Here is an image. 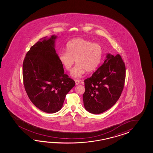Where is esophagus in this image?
I'll return each instance as SVG.
<instances>
[{
  "instance_id": "34e87169",
  "label": "esophagus",
  "mask_w": 153,
  "mask_h": 153,
  "mask_svg": "<svg viewBox=\"0 0 153 153\" xmlns=\"http://www.w3.org/2000/svg\"><path fill=\"white\" fill-rule=\"evenodd\" d=\"M75 85H78L80 84V81H79V80H75Z\"/></svg>"
}]
</instances>
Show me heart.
Listing matches in <instances>:
<instances>
[{"label":"heart","instance_id":"obj_1","mask_svg":"<svg viewBox=\"0 0 153 153\" xmlns=\"http://www.w3.org/2000/svg\"><path fill=\"white\" fill-rule=\"evenodd\" d=\"M67 52L59 54V62L67 71H71L74 62L77 63L71 73L73 78H79L85 74L94 71L100 65L103 55L102 46L83 38H75L66 46Z\"/></svg>","mask_w":153,"mask_h":153}]
</instances>
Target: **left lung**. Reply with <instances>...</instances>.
<instances>
[{"mask_svg":"<svg viewBox=\"0 0 153 153\" xmlns=\"http://www.w3.org/2000/svg\"><path fill=\"white\" fill-rule=\"evenodd\" d=\"M125 76V65L120 55L107 53L101 67L84 80L82 97L85 109L98 114L112 107L120 97Z\"/></svg>","mask_w":153,"mask_h":153,"instance_id":"obj_1","label":"left lung"}]
</instances>
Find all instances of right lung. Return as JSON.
Listing matches in <instances>:
<instances>
[{
    "instance_id": "add662e5",
    "label": "right lung",
    "mask_w": 153,
    "mask_h": 153,
    "mask_svg": "<svg viewBox=\"0 0 153 153\" xmlns=\"http://www.w3.org/2000/svg\"><path fill=\"white\" fill-rule=\"evenodd\" d=\"M53 35L40 39L33 45L24 59V86L36 107L48 113H55L63 107L66 94L75 81L65 74L56 53Z\"/></svg>"
}]
</instances>
